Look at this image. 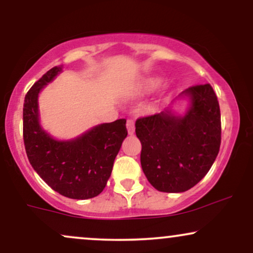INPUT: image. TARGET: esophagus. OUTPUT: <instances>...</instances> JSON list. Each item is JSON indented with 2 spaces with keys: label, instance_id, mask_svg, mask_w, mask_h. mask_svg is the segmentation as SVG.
<instances>
[{
  "label": "esophagus",
  "instance_id": "34e87169",
  "mask_svg": "<svg viewBox=\"0 0 253 253\" xmlns=\"http://www.w3.org/2000/svg\"><path fill=\"white\" fill-rule=\"evenodd\" d=\"M126 126H127V130H128L129 134H133V133H134V121L128 119V120H127Z\"/></svg>",
  "mask_w": 253,
  "mask_h": 253
}]
</instances>
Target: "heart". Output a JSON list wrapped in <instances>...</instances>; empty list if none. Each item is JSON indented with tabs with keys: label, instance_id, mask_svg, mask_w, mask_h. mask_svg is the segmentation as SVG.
I'll use <instances>...</instances> for the list:
<instances>
[{
	"label": "heart",
	"instance_id": "b5f03b06",
	"mask_svg": "<svg viewBox=\"0 0 253 253\" xmlns=\"http://www.w3.org/2000/svg\"><path fill=\"white\" fill-rule=\"evenodd\" d=\"M161 84V80L157 77H151L146 78L140 85L138 86V89L135 90L136 94H149V92L153 91V90L157 89Z\"/></svg>",
	"mask_w": 253,
	"mask_h": 253
}]
</instances>
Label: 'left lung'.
<instances>
[{"instance_id":"1","label":"left lung","mask_w":253,"mask_h":253,"mask_svg":"<svg viewBox=\"0 0 253 253\" xmlns=\"http://www.w3.org/2000/svg\"><path fill=\"white\" fill-rule=\"evenodd\" d=\"M179 96L190 100L183 117L167 108L135 121L141 168L147 181L164 193H183L197 184L221 144L220 107L211 84L193 85Z\"/></svg>"}]
</instances>
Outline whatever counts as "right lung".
I'll return each instance as SVG.
<instances>
[{"mask_svg": "<svg viewBox=\"0 0 253 253\" xmlns=\"http://www.w3.org/2000/svg\"><path fill=\"white\" fill-rule=\"evenodd\" d=\"M60 66L46 72L28 90L24 103V143L37 173L60 195L86 200L102 193L127 136L126 120L97 125L72 140H56L39 124L38 96L54 80Z\"/></svg>", "mask_w": 253, "mask_h": 253, "instance_id": "right-lung-1", "label": "right lung"}]
</instances>
